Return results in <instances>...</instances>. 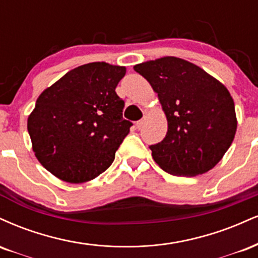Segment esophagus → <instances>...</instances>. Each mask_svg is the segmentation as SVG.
Masks as SVG:
<instances>
[{"mask_svg":"<svg viewBox=\"0 0 258 258\" xmlns=\"http://www.w3.org/2000/svg\"><path fill=\"white\" fill-rule=\"evenodd\" d=\"M135 125H136V128H138V129H141L142 126H144V119L138 120V122L135 123Z\"/></svg>","mask_w":258,"mask_h":258,"instance_id":"obj_1","label":"esophagus"}]
</instances>
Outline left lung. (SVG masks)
I'll return each mask as SVG.
<instances>
[{"label":"left lung","mask_w":258,"mask_h":258,"mask_svg":"<svg viewBox=\"0 0 258 258\" xmlns=\"http://www.w3.org/2000/svg\"><path fill=\"white\" fill-rule=\"evenodd\" d=\"M150 82L168 120V132L150 146L154 162L176 176H197L223 158L237 132L231 93L196 63L163 56L134 66Z\"/></svg>","instance_id":"1"}]
</instances>
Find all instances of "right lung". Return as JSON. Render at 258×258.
Wrapping results in <instances>:
<instances>
[{
  "mask_svg": "<svg viewBox=\"0 0 258 258\" xmlns=\"http://www.w3.org/2000/svg\"><path fill=\"white\" fill-rule=\"evenodd\" d=\"M124 66H78L45 88L27 118L32 151L50 174L70 183L94 180L113 162L132 123L116 87Z\"/></svg>",
  "mask_w": 258,
  "mask_h": 258,
  "instance_id": "1",
  "label": "right lung"
}]
</instances>
